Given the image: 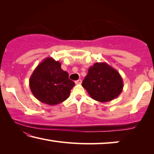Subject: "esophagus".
I'll use <instances>...</instances> for the list:
<instances>
[{"label": "esophagus", "mask_w": 154, "mask_h": 154, "mask_svg": "<svg viewBox=\"0 0 154 154\" xmlns=\"http://www.w3.org/2000/svg\"><path fill=\"white\" fill-rule=\"evenodd\" d=\"M75 84H81V83H82V79H78L77 81H75Z\"/></svg>", "instance_id": "obj_1"}]
</instances>
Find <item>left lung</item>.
I'll list each match as a JSON object with an SVG mask.
<instances>
[{
	"label": "left lung",
	"mask_w": 154,
	"mask_h": 154,
	"mask_svg": "<svg viewBox=\"0 0 154 154\" xmlns=\"http://www.w3.org/2000/svg\"><path fill=\"white\" fill-rule=\"evenodd\" d=\"M82 86L94 100L105 103L120 94L124 82L116 69L106 62H96L88 69Z\"/></svg>",
	"instance_id": "obj_1"
}]
</instances>
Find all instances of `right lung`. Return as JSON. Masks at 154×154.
<instances>
[{
	"mask_svg": "<svg viewBox=\"0 0 154 154\" xmlns=\"http://www.w3.org/2000/svg\"><path fill=\"white\" fill-rule=\"evenodd\" d=\"M29 85L37 100L53 106L69 98L75 83L69 79V73L61 69L60 62L48 57L34 70Z\"/></svg>",
	"mask_w": 154,
	"mask_h": 154,
	"instance_id": "1",
	"label": "right lung"
}]
</instances>
